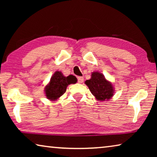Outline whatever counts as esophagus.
I'll use <instances>...</instances> for the list:
<instances>
[{
    "instance_id": "1",
    "label": "esophagus",
    "mask_w": 157,
    "mask_h": 157,
    "mask_svg": "<svg viewBox=\"0 0 157 157\" xmlns=\"http://www.w3.org/2000/svg\"><path fill=\"white\" fill-rule=\"evenodd\" d=\"M78 82L79 83H82L84 82V78L83 77H78Z\"/></svg>"
}]
</instances>
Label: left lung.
<instances>
[{
	"label": "left lung",
	"instance_id": "8db88e82",
	"mask_svg": "<svg viewBox=\"0 0 157 157\" xmlns=\"http://www.w3.org/2000/svg\"><path fill=\"white\" fill-rule=\"evenodd\" d=\"M85 84L98 100H109L113 95L112 83L107 80L105 76L98 71L93 72L91 79L85 82Z\"/></svg>",
	"mask_w": 157,
	"mask_h": 157
}]
</instances>
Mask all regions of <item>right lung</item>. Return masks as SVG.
Returning a JSON list of instances; mask_svg holds the SVG:
<instances>
[{
  "mask_svg": "<svg viewBox=\"0 0 157 157\" xmlns=\"http://www.w3.org/2000/svg\"><path fill=\"white\" fill-rule=\"evenodd\" d=\"M76 82L77 78L74 75L65 77L62 72L56 71L50 78L49 84L45 87L46 96L50 100H57L66 92L69 84Z\"/></svg>",
  "mask_w": 157,
  "mask_h": 157,
  "instance_id": "add662e5",
  "label": "right lung"
}]
</instances>
